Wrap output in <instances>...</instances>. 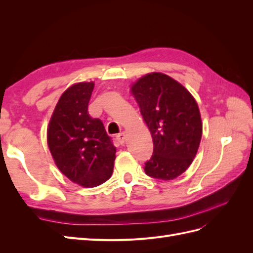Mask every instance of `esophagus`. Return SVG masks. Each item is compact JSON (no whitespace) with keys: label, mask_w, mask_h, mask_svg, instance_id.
I'll list each match as a JSON object with an SVG mask.
<instances>
[{"label":"esophagus","mask_w":253,"mask_h":253,"mask_svg":"<svg viewBox=\"0 0 253 253\" xmlns=\"http://www.w3.org/2000/svg\"><path fill=\"white\" fill-rule=\"evenodd\" d=\"M116 137H117V140L122 144V143H125V141L126 139V134L125 132H122V133L118 134Z\"/></svg>","instance_id":"34e87169"}]
</instances>
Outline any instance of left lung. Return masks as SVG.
<instances>
[{
	"label": "left lung",
	"mask_w": 253,
	"mask_h": 253,
	"mask_svg": "<svg viewBox=\"0 0 253 253\" xmlns=\"http://www.w3.org/2000/svg\"><path fill=\"white\" fill-rule=\"evenodd\" d=\"M131 91L154 144L144 172L157 179L176 178L192 164L202 139L203 124L195 99L179 82L162 73L143 76Z\"/></svg>",
	"instance_id": "obj_1"
}]
</instances>
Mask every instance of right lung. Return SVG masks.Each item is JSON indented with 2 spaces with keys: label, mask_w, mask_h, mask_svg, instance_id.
Wrapping results in <instances>:
<instances>
[{
  "label": "right lung",
  "mask_w": 253,
  "mask_h": 253,
  "mask_svg": "<svg viewBox=\"0 0 253 253\" xmlns=\"http://www.w3.org/2000/svg\"><path fill=\"white\" fill-rule=\"evenodd\" d=\"M94 82L68 87L53 111L47 143L58 169L84 188L97 187L113 173L116 148L100 119L91 118L88 102Z\"/></svg>",
  "instance_id": "add662e5"
}]
</instances>
